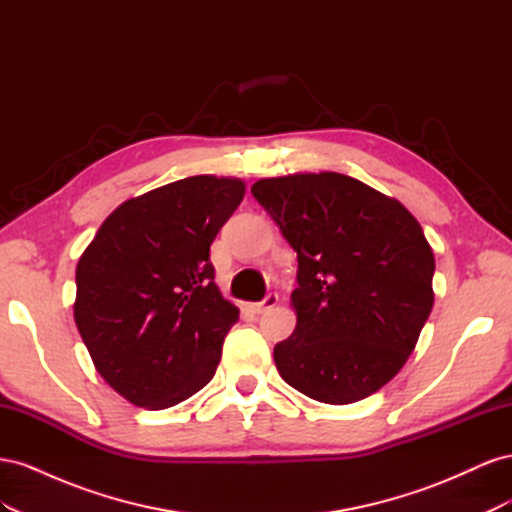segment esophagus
I'll use <instances>...</instances> for the list:
<instances>
[{
    "instance_id": "34e87169",
    "label": "esophagus",
    "mask_w": 512,
    "mask_h": 512,
    "mask_svg": "<svg viewBox=\"0 0 512 512\" xmlns=\"http://www.w3.org/2000/svg\"><path fill=\"white\" fill-rule=\"evenodd\" d=\"M277 301H280V297H277V294H267L265 301L254 303L252 309H254L256 314H265V312H269V309H273L277 305Z\"/></svg>"
}]
</instances>
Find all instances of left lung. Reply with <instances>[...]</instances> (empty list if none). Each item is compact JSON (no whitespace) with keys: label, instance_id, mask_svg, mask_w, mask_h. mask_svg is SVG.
Here are the masks:
<instances>
[{"label":"left lung","instance_id":"left-lung-1","mask_svg":"<svg viewBox=\"0 0 512 512\" xmlns=\"http://www.w3.org/2000/svg\"><path fill=\"white\" fill-rule=\"evenodd\" d=\"M252 194L297 252L292 335L273 350L292 389L346 406L406 365L433 307L436 258L399 203L339 173L260 179Z\"/></svg>","mask_w":512,"mask_h":512}]
</instances>
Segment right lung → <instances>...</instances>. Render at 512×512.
I'll return each mask as SVG.
<instances>
[{"instance_id": "obj_1", "label": "right lung", "mask_w": 512, "mask_h": 512, "mask_svg": "<svg viewBox=\"0 0 512 512\" xmlns=\"http://www.w3.org/2000/svg\"><path fill=\"white\" fill-rule=\"evenodd\" d=\"M243 194L241 179L196 175L128 198L79 258L76 329L130 404L177 406L215 376L239 309L213 282L209 247Z\"/></svg>"}]
</instances>
